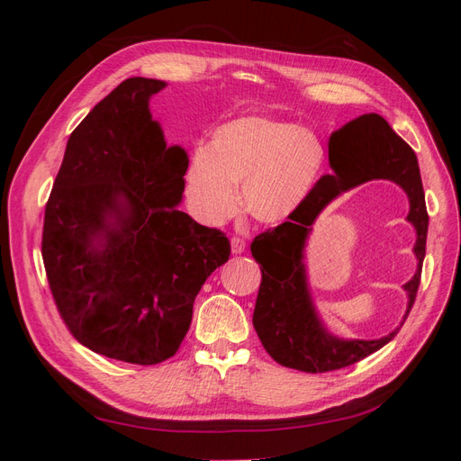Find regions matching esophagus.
I'll use <instances>...</instances> for the list:
<instances>
[{"mask_svg": "<svg viewBox=\"0 0 461 461\" xmlns=\"http://www.w3.org/2000/svg\"><path fill=\"white\" fill-rule=\"evenodd\" d=\"M230 248H232V254H242L246 249V240L240 239V236H232Z\"/></svg>", "mask_w": 461, "mask_h": 461, "instance_id": "esophagus-1", "label": "esophagus"}]
</instances>
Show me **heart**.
<instances>
[{"instance_id":"1","label":"heart","mask_w":461,"mask_h":461,"mask_svg":"<svg viewBox=\"0 0 461 461\" xmlns=\"http://www.w3.org/2000/svg\"><path fill=\"white\" fill-rule=\"evenodd\" d=\"M325 165V146L310 129L267 117H242L219 127L207 148L192 153L185 175L190 212L221 225L246 212L275 225L296 212Z\"/></svg>"}]
</instances>
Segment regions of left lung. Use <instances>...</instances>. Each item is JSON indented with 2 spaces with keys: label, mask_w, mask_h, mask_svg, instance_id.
<instances>
[{
  "label": "left lung",
  "mask_w": 461,
  "mask_h": 461,
  "mask_svg": "<svg viewBox=\"0 0 461 461\" xmlns=\"http://www.w3.org/2000/svg\"><path fill=\"white\" fill-rule=\"evenodd\" d=\"M329 159L332 171L313 185L294 213L281 225L258 234L252 256L259 263L261 285L254 310V327L267 354L285 367L303 373H327L354 366L381 350L396 337L379 340H340L325 330L312 305L303 269V244L313 221L340 192L373 178L394 180L410 198L408 221L417 230L413 252L417 271L406 288L415 302L421 283L429 215L415 151L376 113L361 115L330 136ZM406 313V317H408ZM403 317V321H406Z\"/></svg>",
  "instance_id": "8db88e82"
}]
</instances>
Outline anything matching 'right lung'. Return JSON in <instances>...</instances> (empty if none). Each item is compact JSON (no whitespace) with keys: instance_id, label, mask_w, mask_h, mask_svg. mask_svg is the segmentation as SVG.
I'll list each match as a JSON object with an SVG mask.
<instances>
[{"instance_id":"add662e5","label":"right lung","mask_w":461,"mask_h":461,"mask_svg":"<svg viewBox=\"0 0 461 461\" xmlns=\"http://www.w3.org/2000/svg\"><path fill=\"white\" fill-rule=\"evenodd\" d=\"M134 77L107 94L67 142L46 203L41 258L68 332L92 352L134 366L176 354L205 278L230 256L219 229L176 207L186 151L167 148Z\"/></svg>"}]
</instances>
